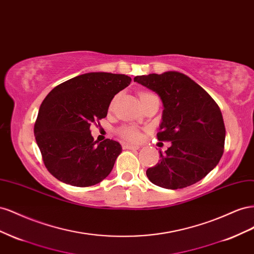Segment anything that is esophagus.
I'll return each instance as SVG.
<instances>
[{
    "label": "esophagus",
    "instance_id": "34e87169",
    "mask_svg": "<svg viewBox=\"0 0 254 254\" xmlns=\"http://www.w3.org/2000/svg\"><path fill=\"white\" fill-rule=\"evenodd\" d=\"M123 149H128V150H139V146H134V144H129V143H123L122 144Z\"/></svg>",
    "mask_w": 254,
    "mask_h": 254
}]
</instances>
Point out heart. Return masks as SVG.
Segmentation results:
<instances>
[{"instance_id": "heart-1", "label": "heart", "mask_w": 254, "mask_h": 254, "mask_svg": "<svg viewBox=\"0 0 254 254\" xmlns=\"http://www.w3.org/2000/svg\"><path fill=\"white\" fill-rule=\"evenodd\" d=\"M150 92H141L140 97L149 95ZM118 135L121 137V138L128 140V141H139L141 139V133L138 128H136L131 126H125L121 127L118 131Z\"/></svg>"}]
</instances>
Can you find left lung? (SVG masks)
I'll use <instances>...</instances> for the list:
<instances>
[{
  "label": "left lung",
  "instance_id": "left-lung-1",
  "mask_svg": "<svg viewBox=\"0 0 254 254\" xmlns=\"http://www.w3.org/2000/svg\"><path fill=\"white\" fill-rule=\"evenodd\" d=\"M155 91L164 104L159 141H171L158 163L147 170L152 183L167 190L199 182L219 163L224 150L226 127L220 108L191 78L179 72L134 78Z\"/></svg>",
  "mask_w": 254,
  "mask_h": 254
}]
</instances>
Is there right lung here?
I'll use <instances>...</instances> for the list:
<instances>
[{
	"label": "right lung",
	"instance_id": "obj_1",
	"mask_svg": "<svg viewBox=\"0 0 254 254\" xmlns=\"http://www.w3.org/2000/svg\"><path fill=\"white\" fill-rule=\"evenodd\" d=\"M131 81L125 74L91 72L49 92L40 105L34 133L51 175L76 187L96 185L110 175L122 148L108 138L95 141L90 127L100 126L115 95Z\"/></svg>",
	"mask_w": 254,
	"mask_h": 254
}]
</instances>
